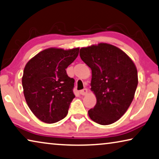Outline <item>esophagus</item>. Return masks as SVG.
<instances>
[{
  "instance_id": "obj_1",
  "label": "esophagus",
  "mask_w": 159,
  "mask_h": 159,
  "mask_svg": "<svg viewBox=\"0 0 159 159\" xmlns=\"http://www.w3.org/2000/svg\"><path fill=\"white\" fill-rule=\"evenodd\" d=\"M80 93L82 95V96H85V95H86L88 93V89H84L81 90V91H80Z\"/></svg>"
}]
</instances>
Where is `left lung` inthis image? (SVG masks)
Wrapping results in <instances>:
<instances>
[{
  "instance_id": "8db88e82",
  "label": "left lung",
  "mask_w": 159,
  "mask_h": 159,
  "mask_svg": "<svg viewBox=\"0 0 159 159\" xmlns=\"http://www.w3.org/2000/svg\"><path fill=\"white\" fill-rule=\"evenodd\" d=\"M80 57L91 68V89L96 97L89 117L101 125L113 124L126 112L134 98L136 66L122 50L105 43L81 48Z\"/></svg>"
}]
</instances>
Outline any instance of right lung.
Wrapping results in <instances>:
<instances>
[{"mask_svg":"<svg viewBox=\"0 0 159 159\" xmlns=\"http://www.w3.org/2000/svg\"><path fill=\"white\" fill-rule=\"evenodd\" d=\"M79 48H49L26 63L22 77L23 93L28 107L39 120L53 124L68 114L75 98V80L66 68L79 55Z\"/></svg>","mask_w":159,"mask_h":159,"instance_id":"add662e5","label":"right lung"}]
</instances>
